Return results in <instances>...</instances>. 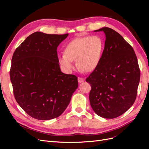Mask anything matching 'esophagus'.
Segmentation results:
<instances>
[{
    "label": "esophagus",
    "instance_id": "1",
    "mask_svg": "<svg viewBox=\"0 0 149 149\" xmlns=\"http://www.w3.org/2000/svg\"><path fill=\"white\" fill-rule=\"evenodd\" d=\"M78 82H79V83H82V82L84 81L85 79H84V78H80V77H78Z\"/></svg>",
    "mask_w": 149,
    "mask_h": 149
}]
</instances>
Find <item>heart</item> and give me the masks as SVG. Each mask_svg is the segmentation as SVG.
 <instances>
[{
  "label": "heart",
  "mask_w": 149,
  "mask_h": 149,
  "mask_svg": "<svg viewBox=\"0 0 149 149\" xmlns=\"http://www.w3.org/2000/svg\"><path fill=\"white\" fill-rule=\"evenodd\" d=\"M104 49V43L97 35L76 38L67 44L64 55L59 56L58 60L62 68L68 73L74 69V61L79 70L90 73L100 65Z\"/></svg>",
  "instance_id": "obj_1"
}]
</instances>
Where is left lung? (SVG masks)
Wrapping results in <instances>:
<instances>
[{"instance_id": "obj_1", "label": "left lung", "mask_w": 149, "mask_h": 149, "mask_svg": "<svg viewBox=\"0 0 149 149\" xmlns=\"http://www.w3.org/2000/svg\"><path fill=\"white\" fill-rule=\"evenodd\" d=\"M94 31L106 35L104 49L100 65L86 78L91 84L90 104L94 112L106 119L123 114L136 99L140 70L134 49L112 29Z\"/></svg>"}]
</instances>
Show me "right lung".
Wrapping results in <instances>:
<instances>
[{"mask_svg": "<svg viewBox=\"0 0 149 149\" xmlns=\"http://www.w3.org/2000/svg\"><path fill=\"white\" fill-rule=\"evenodd\" d=\"M68 36L31 34L13 53L10 71L15 100L33 118L50 120L65 111L78 78L62 73L57 47Z\"/></svg>", "mask_w": 149, "mask_h": 149, "instance_id": "obj_1", "label": "right lung"}]
</instances>
